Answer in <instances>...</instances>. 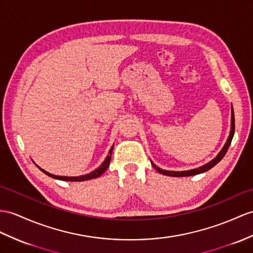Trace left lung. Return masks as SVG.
Instances as JSON below:
<instances>
[{"label": "left lung", "mask_w": 253, "mask_h": 253, "mask_svg": "<svg viewBox=\"0 0 253 253\" xmlns=\"http://www.w3.org/2000/svg\"><path fill=\"white\" fill-rule=\"evenodd\" d=\"M234 132H235V118H234V110H233V107H232V118H231V131H230V135L229 137H227V140L225 145L223 146L222 149H221V151L218 153V156L215 157L213 160H211V162H208L207 164L203 165V166H200L199 169H190V170H182V171H173V170H165V169H162L158 168V166L156 164H152L153 168H155L160 174H163V175H166V176H171V177H186V176H192V175H198V174H201V173H204V171H207L208 169H211V168H213V166L219 163L221 160H222V158L225 156V153L227 151V149H229V147L231 145V141H232V138L234 136Z\"/></svg>", "instance_id": "obj_1"}]
</instances>
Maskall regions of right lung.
<instances>
[{
	"label": "right lung",
	"mask_w": 253,
	"mask_h": 253,
	"mask_svg": "<svg viewBox=\"0 0 253 253\" xmlns=\"http://www.w3.org/2000/svg\"><path fill=\"white\" fill-rule=\"evenodd\" d=\"M113 149H114V146L110 148V150L108 152V156L106 157V159L104 160V162L102 163V165H100V168H97L96 169H94L93 171H91L90 174L87 175H83V176H77V177H67V176H57V175H52L50 173H48L45 169H41L40 166L38 168L42 171V173H45L46 175H48L49 177H52L54 179H59V180H64V181H84V180H89V179H93V178H97L100 177L103 173H105V170L108 169L109 163H110V159H112V153H113Z\"/></svg>",
	"instance_id": "1"
}]
</instances>
